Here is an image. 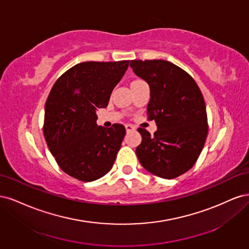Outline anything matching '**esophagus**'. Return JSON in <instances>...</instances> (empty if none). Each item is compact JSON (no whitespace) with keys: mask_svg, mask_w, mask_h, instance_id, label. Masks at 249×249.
Returning <instances> with one entry per match:
<instances>
[{"mask_svg":"<svg viewBox=\"0 0 249 249\" xmlns=\"http://www.w3.org/2000/svg\"><path fill=\"white\" fill-rule=\"evenodd\" d=\"M125 130H126V132L133 131V130H135V126L133 124H125Z\"/></svg>","mask_w":249,"mask_h":249,"instance_id":"34e87169","label":"esophagus"}]
</instances>
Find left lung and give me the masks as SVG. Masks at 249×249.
<instances>
[{
    "instance_id": "left-lung-1",
    "label": "left lung",
    "mask_w": 249,
    "mask_h": 249,
    "mask_svg": "<svg viewBox=\"0 0 249 249\" xmlns=\"http://www.w3.org/2000/svg\"><path fill=\"white\" fill-rule=\"evenodd\" d=\"M133 71L150 89L148 119L158 130L152 136L139 127L136 148L141 165L153 175L175 178L192 168L208 135L206 104L189 73L165 60H132Z\"/></svg>"
}]
</instances>
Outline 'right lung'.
Masks as SVG:
<instances>
[{"label": "right lung", "mask_w": 249, "mask_h": 249, "mask_svg": "<svg viewBox=\"0 0 249 249\" xmlns=\"http://www.w3.org/2000/svg\"><path fill=\"white\" fill-rule=\"evenodd\" d=\"M129 61L82 62L60 77L44 108L43 135L65 173L92 182L110 171L125 135L123 124H96V110L106 108Z\"/></svg>", "instance_id": "1"}]
</instances>
